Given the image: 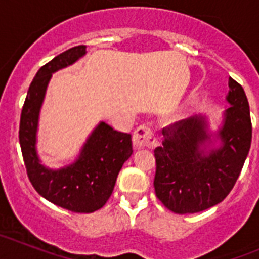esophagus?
Masks as SVG:
<instances>
[{
	"mask_svg": "<svg viewBox=\"0 0 259 259\" xmlns=\"http://www.w3.org/2000/svg\"><path fill=\"white\" fill-rule=\"evenodd\" d=\"M132 140L136 148H152L157 143V136H155L153 128L150 124H140L135 130Z\"/></svg>",
	"mask_w": 259,
	"mask_h": 259,
	"instance_id": "34e87169",
	"label": "esophagus"
}]
</instances>
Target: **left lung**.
I'll return each mask as SVG.
<instances>
[{
	"instance_id": "obj_1",
	"label": "left lung",
	"mask_w": 259,
	"mask_h": 259,
	"mask_svg": "<svg viewBox=\"0 0 259 259\" xmlns=\"http://www.w3.org/2000/svg\"><path fill=\"white\" fill-rule=\"evenodd\" d=\"M221 146L205 150L210 141L205 116H192L162 130L154 149V189L158 200L176 214H193L218 205L232 191L251 143L249 102L242 87L230 77Z\"/></svg>"
}]
</instances>
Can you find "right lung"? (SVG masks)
<instances>
[{"label":"right lung","instance_id":"obj_1","mask_svg":"<svg viewBox=\"0 0 259 259\" xmlns=\"http://www.w3.org/2000/svg\"><path fill=\"white\" fill-rule=\"evenodd\" d=\"M85 45L61 53L37 71L20 114L19 143L27 175L40 196L74 212L101 209L114 191L123 163L132 154L131 135L101 122L93 130L74 163L52 170L36 153L38 113L53 72L72 65L85 54Z\"/></svg>","mask_w":259,"mask_h":259}]
</instances>
